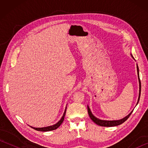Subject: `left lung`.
Masks as SVG:
<instances>
[{
  "label": "left lung",
  "instance_id": "8db88e82",
  "mask_svg": "<svg viewBox=\"0 0 148 148\" xmlns=\"http://www.w3.org/2000/svg\"><path fill=\"white\" fill-rule=\"evenodd\" d=\"M132 56V55H131ZM137 72H138V80H139V84H140V91H139V97H138V102L137 104L138 103L139 100H140V92H141V82H140V77H139V70H138V66L137 65ZM87 111H88V114L89 116L90 117V118L92 119V121L94 123H95L97 125H100L101 127H114V126H117V125H119L122 124L123 123H124L126 120L129 118V116H131V114H132V111L130 113L128 116L124 117L123 119H121L120 120H116V121H106V120H101L99 119L97 117H95L92 114L91 110L89 109V107L87 106Z\"/></svg>",
  "mask_w": 148,
  "mask_h": 148
}]
</instances>
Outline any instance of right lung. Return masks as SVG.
Here are the masks:
<instances>
[{"mask_svg":"<svg viewBox=\"0 0 148 148\" xmlns=\"http://www.w3.org/2000/svg\"><path fill=\"white\" fill-rule=\"evenodd\" d=\"M65 114H66V109H65V111L63 114V116L61 117V119H60V121L57 123L56 124H55L53 125H51V126H49V127H42V128H35V127H31V128L34 129V130H36V131H43V132H46V131H53V130L57 129L58 127L62 124V123L64 121V118L65 116Z\"/></svg>","mask_w":148,"mask_h":148,"instance_id":"1","label":"right lung"}]
</instances>
